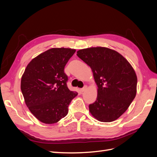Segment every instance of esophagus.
<instances>
[{"label": "esophagus", "instance_id": "34e87169", "mask_svg": "<svg viewBox=\"0 0 157 157\" xmlns=\"http://www.w3.org/2000/svg\"><path fill=\"white\" fill-rule=\"evenodd\" d=\"M87 88V86H84L82 88H81V89H80V91H81L82 92H84L85 91V90H86V89Z\"/></svg>", "mask_w": 157, "mask_h": 157}]
</instances>
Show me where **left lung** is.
<instances>
[{"mask_svg": "<svg viewBox=\"0 0 157 157\" xmlns=\"http://www.w3.org/2000/svg\"><path fill=\"white\" fill-rule=\"evenodd\" d=\"M77 55L92 69L98 87L96 101L89 105L90 112L99 121H115L136 97L134 69L118 52L105 47L80 50Z\"/></svg>", "mask_w": 157, "mask_h": 157, "instance_id": "obj_1", "label": "left lung"}]
</instances>
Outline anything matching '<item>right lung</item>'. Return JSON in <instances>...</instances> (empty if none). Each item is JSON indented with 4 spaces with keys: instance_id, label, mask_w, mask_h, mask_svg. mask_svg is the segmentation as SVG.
<instances>
[{
    "instance_id": "1",
    "label": "right lung",
    "mask_w": 157,
    "mask_h": 157,
    "mask_svg": "<svg viewBox=\"0 0 157 157\" xmlns=\"http://www.w3.org/2000/svg\"><path fill=\"white\" fill-rule=\"evenodd\" d=\"M75 51L64 48L47 50L30 61L22 76L21 90L26 105L45 124H54L67 115L69 103L77 96L68 88L64 72Z\"/></svg>"
}]
</instances>
